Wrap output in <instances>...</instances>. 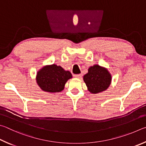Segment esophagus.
I'll return each instance as SVG.
<instances>
[{
    "label": "esophagus",
    "mask_w": 146,
    "mask_h": 146,
    "mask_svg": "<svg viewBox=\"0 0 146 146\" xmlns=\"http://www.w3.org/2000/svg\"><path fill=\"white\" fill-rule=\"evenodd\" d=\"M83 76L82 74H75L74 75V77L76 78H81Z\"/></svg>",
    "instance_id": "obj_1"
}]
</instances>
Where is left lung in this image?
Returning a JSON list of instances; mask_svg holds the SVG:
<instances>
[{
  "label": "left lung",
  "mask_w": 146,
  "mask_h": 146,
  "mask_svg": "<svg viewBox=\"0 0 146 146\" xmlns=\"http://www.w3.org/2000/svg\"><path fill=\"white\" fill-rule=\"evenodd\" d=\"M83 80L88 91L97 94L108 88L111 83V76L106 69L96 65L88 68V72L83 76Z\"/></svg>",
  "instance_id": "1"
}]
</instances>
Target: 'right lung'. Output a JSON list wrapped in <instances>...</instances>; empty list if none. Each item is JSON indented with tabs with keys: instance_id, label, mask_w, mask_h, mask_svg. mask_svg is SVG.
Listing matches in <instances>:
<instances>
[{
	"instance_id": "obj_1",
	"label": "right lung",
	"mask_w": 146,
	"mask_h": 146,
	"mask_svg": "<svg viewBox=\"0 0 146 146\" xmlns=\"http://www.w3.org/2000/svg\"><path fill=\"white\" fill-rule=\"evenodd\" d=\"M72 76L69 71H65L60 66L53 64L45 66L38 72L36 81L42 90L48 92H60Z\"/></svg>"
}]
</instances>
